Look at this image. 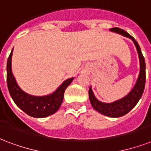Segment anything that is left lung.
Masks as SVG:
<instances>
[{
    "instance_id": "obj_1",
    "label": "left lung",
    "mask_w": 151,
    "mask_h": 151,
    "mask_svg": "<svg viewBox=\"0 0 151 151\" xmlns=\"http://www.w3.org/2000/svg\"><path fill=\"white\" fill-rule=\"evenodd\" d=\"M110 31L112 32H116L117 34H120L121 35H124L125 37L129 38L133 40V42L136 46L137 51L138 52V56H139V76H138V78L137 80L136 84L134 86L133 90L125 97H124L121 99H119L113 103H110V104L99 101L94 95L91 87H90L89 89V99H90V102H91L93 108L99 111V113L107 116L120 117L123 116L124 115H126L128 112H129L136 106L141 97L142 96L143 91L145 89V84H146V63H145V59H144V56L142 53L140 46L133 36H131L125 31L118 27L111 28L110 29Z\"/></svg>"
}]
</instances>
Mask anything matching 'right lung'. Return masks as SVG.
I'll return each mask as SVG.
<instances>
[{
  "mask_svg": "<svg viewBox=\"0 0 151 151\" xmlns=\"http://www.w3.org/2000/svg\"><path fill=\"white\" fill-rule=\"evenodd\" d=\"M12 53L13 49L7 60V86L14 102L20 109L32 117L43 118L55 113L62 104L65 91L72 82L73 78L65 80L56 91L51 95L46 96L28 95L18 86L12 73Z\"/></svg>",
  "mask_w": 151,
  "mask_h": 151,
  "instance_id": "1",
  "label": "right lung"
}]
</instances>
